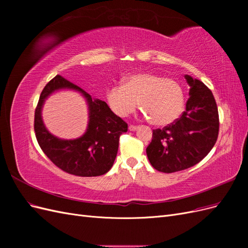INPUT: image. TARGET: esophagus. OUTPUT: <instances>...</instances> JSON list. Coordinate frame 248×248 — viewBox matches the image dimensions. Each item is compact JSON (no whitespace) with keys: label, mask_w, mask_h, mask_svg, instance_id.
<instances>
[{"label":"esophagus","mask_w":248,"mask_h":248,"mask_svg":"<svg viewBox=\"0 0 248 248\" xmlns=\"http://www.w3.org/2000/svg\"><path fill=\"white\" fill-rule=\"evenodd\" d=\"M128 129H129L130 131H136V130L138 129V126H134V125H130V126L128 127Z\"/></svg>","instance_id":"obj_1"}]
</instances>
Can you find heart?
<instances>
[{
    "label": "heart",
    "mask_w": 248,
    "mask_h": 248,
    "mask_svg": "<svg viewBox=\"0 0 248 248\" xmlns=\"http://www.w3.org/2000/svg\"><path fill=\"white\" fill-rule=\"evenodd\" d=\"M124 84L107 90V102L112 112L124 118L140 106L142 115L153 124L166 126L174 123L184 108V93L174 79L159 74L140 72L124 78Z\"/></svg>",
    "instance_id": "b5f03b06"
}]
</instances>
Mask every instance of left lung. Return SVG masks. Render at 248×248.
<instances>
[{"instance_id":"left-lung-1","label":"left lung","mask_w":248,"mask_h":248,"mask_svg":"<svg viewBox=\"0 0 248 248\" xmlns=\"http://www.w3.org/2000/svg\"><path fill=\"white\" fill-rule=\"evenodd\" d=\"M189 86L186 110L177 121L153 130L147 147L152 167L162 172L183 170L208 155L218 137V109L212 92L204 82L185 76Z\"/></svg>"}]
</instances>
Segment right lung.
Returning a JSON list of instances; mask_svg holds the SVG:
<instances>
[{"instance_id": "1", "label": "right lung", "mask_w": 248, "mask_h": 248, "mask_svg": "<svg viewBox=\"0 0 248 248\" xmlns=\"http://www.w3.org/2000/svg\"><path fill=\"white\" fill-rule=\"evenodd\" d=\"M61 89H73L84 97L88 106V126L81 137L60 139L51 135L42 120V108L48 97ZM34 129L42 151L58 168L71 175L96 177L108 172L116 159L119 139L127 131V124L100 99L57 76L44 87L35 110Z\"/></svg>"}]
</instances>
